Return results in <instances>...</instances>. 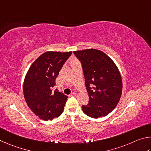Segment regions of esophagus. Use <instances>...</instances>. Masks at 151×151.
<instances>
[{"label":"esophagus","mask_w":151,"mask_h":151,"mask_svg":"<svg viewBox=\"0 0 151 151\" xmlns=\"http://www.w3.org/2000/svg\"><path fill=\"white\" fill-rule=\"evenodd\" d=\"M76 96V93H75V92H73V93H71L70 95V96Z\"/></svg>","instance_id":"34e87169"}]
</instances>
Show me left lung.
Wrapping results in <instances>:
<instances>
[{
  "mask_svg": "<svg viewBox=\"0 0 151 151\" xmlns=\"http://www.w3.org/2000/svg\"><path fill=\"white\" fill-rule=\"evenodd\" d=\"M80 61L86 80L89 103L82 105L83 113L97 119L115 109L122 93V79L114 62L101 50L87 49L74 51Z\"/></svg>",
  "mask_w": 151,
  "mask_h": 151,
  "instance_id": "obj_1",
  "label": "left lung"
}]
</instances>
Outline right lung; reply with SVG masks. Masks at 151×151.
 Returning <instances> with one entry per match:
<instances>
[{"label": "right lung", "instance_id": "obj_1", "mask_svg": "<svg viewBox=\"0 0 151 151\" xmlns=\"http://www.w3.org/2000/svg\"><path fill=\"white\" fill-rule=\"evenodd\" d=\"M72 52H46L30 65L23 85L24 96L28 107L44 121L62 114L68 96L56 89L55 79Z\"/></svg>", "mask_w": 151, "mask_h": 151}]
</instances>
